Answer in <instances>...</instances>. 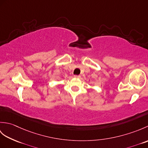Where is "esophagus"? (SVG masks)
I'll list each match as a JSON object with an SVG mask.
<instances>
[{
	"label": "esophagus",
	"mask_w": 148,
	"mask_h": 148,
	"mask_svg": "<svg viewBox=\"0 0 148 148\" xmlns=\"http://www.w3.org/2000/svg\"><path fill=\"white\" fill-rule=\"evenodd\" d=\"M74 77L75 78H80V77H81V76H80V75H78V76H77V75H74Z\"/></svg>",
	"instance_id": "34e87169"
}]
</instances>
